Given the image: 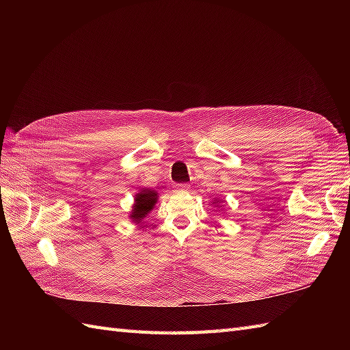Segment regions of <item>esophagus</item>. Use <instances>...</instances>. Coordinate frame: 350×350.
I'll use <instances>...</instances> for the list:
<instances>
[{
  "label": "esophagus",
  "mask_w": 350,
  "mask_h": 350,
  "mask_svg": "<svg viewBox=\"0 0 350 350\" xmlns=\"http://www.w3.org/2000/svg\"><path fill=\"white\" fill-rule=\"evenodd\" d=\"M189 189V185H187V184H176V185H174V191L175 193H185V191H188Z\"/></svg>",
  "instance_id": "obj_1"
}]
</instances>
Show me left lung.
<instances>
[{
  "label": "left lung",
  "mask_w": 350,
  "mask_h": 350,
  "mask_svg": "<svg viewBox=\"0 0 350 350\" xmlns=\"http://www.w3.org/2000/svg\"><path fill=\"white\" fill-rule=\"evenodd\" d=\"M220 203H221V201H220ZM220 203H219V198H216V200L213 198V201H211V204H216V207H219ZM220 210H221V206H220ZM220 210H219V211H220ZM221 211H224V210H221Z\"/></svg>",
  "instance_id": "1"
}]
</instances>
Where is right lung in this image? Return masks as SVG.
Wrapping results in <instances>:
<instances>
[{
  "instance_id": "obj_1",
  "label": "right lung",
  "mask_w": 350,
  "mask_h": 350,
  "mask_svg": "<svg viewBox=\"0 0 350 350\" xmlns=\"http://www.w3.org/2000/svg\"><path fill=\"white\" fill-rule=\"evenodd\" d=\"M159 193L154 191V189L150 188H142L139 189V193L134 196V204L131 206L130 211V220L135 225H140L142 220L147 217V215H150V211L157 203Z\"/></svg>"
}]
</instances>
